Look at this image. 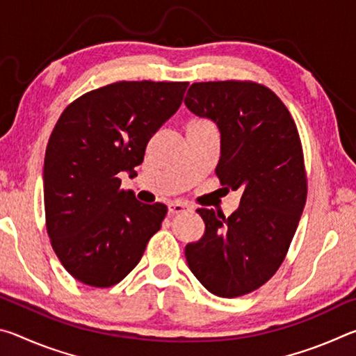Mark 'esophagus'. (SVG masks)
I'll return each mask as SVG.
<instances>
[{
  "mask_svg": "<svg viewBox=\"0 0 356 356\" xmlns=\"http://www.w3.org/2000/svg\"><path fill=\"white\" fill-rule=\"evenodd\" d=\"M185 210H188V207H185L182 202L174 201V202H170V204H168V213H170V215L182 213V212H185Z\"/></svg>",
  "mask_w": 356,
  "mask_h": 356,
  "instance_id": "34e87169",
  "label": "esophagus"
}]
</instances>
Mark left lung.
I'll use <instances>...</instances> for the list:
<instances>
[{"label": "left lung", "instance_id": "left-lung-1", "mask_svg": "<svg viewBox=\"0 0 356 356\" xmlns=\"http://www.w3.org/2000/svg\"><path fill=\"white\" fill-rule=\"evenodd\" d=\"M185 105L220 130L216 176L242 190L231 216L197 209L204 236L185 246L191 273L216 297L250 293L276 273L306 202L297 127L278 95L251 81L193 83Z\"/></svg>", "mask_w": 356, "mask_h": 356}]
</instances>
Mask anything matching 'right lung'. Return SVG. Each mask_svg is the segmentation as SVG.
Instances as JSON below:
<instances>
[{
  "label": "right lung",
  "instance_id": "right-lung-1",
  "mask_svg": "<svg viewBox=\"0 0 356 356\" xmlns=\"http://www.w3.org/2000/svg\"><path fill=\"white\" fill-rule=\"evenodd\" d=\"M188 83L119 81L65 108L44 163L47 231L64 268L83 284L110 287L141 261L165 204L120 188L135 176L150 138L182 105Z\"/></svg>",
  "mask_w": 356,
  "mask_h": 356
}]
</instances>
